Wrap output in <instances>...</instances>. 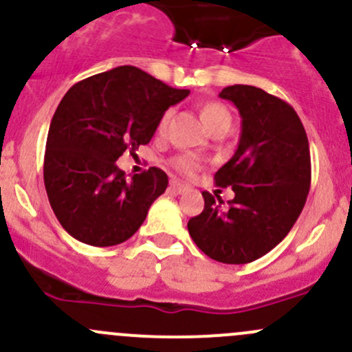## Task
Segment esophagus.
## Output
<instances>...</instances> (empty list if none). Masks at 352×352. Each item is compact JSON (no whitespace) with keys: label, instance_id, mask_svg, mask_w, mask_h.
<instances>
[{"label":"esophagus","instance_id":"esophagus-1","mask_svg":"<svg viewBox=\"0 0 352 352\" xmlns=\"http://www.w3.org/2000/svg\"><path fill=\"white\" fill-rule=\"evenodd\" d=\"M170 189H172L173 192H177V194H184V192H187V190H189V186L179 182V180H172V182H170Z\"/></svg>","mask_w":352,"mask_h":352}]
</instances>
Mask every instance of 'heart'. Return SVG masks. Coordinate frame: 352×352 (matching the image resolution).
I'll use <instances>...</instances> for the list:
<instances>
[{
    "label": "heart",
    "mask_w": 352,
    "mask_h": 352,
    "mask_svg": "<svg viewBox=\"0 0 352 352\" xmlns=\"http://www.w3.org/2000/svg\"><path fill=\"white\" fill-rule=\"evenodd\" d=\"M199 113H201L202 122H204V126L208 127L209 131L216 129L218 126H230V122H232V116H230L228 109H226L225 105L218 104V102H206L201 107V110H199ZM172 116L173 109H166L165 112L162 113V117H160L158 120V126H156L158 134L166 133L170 120H172ZM170 165H172V168L175 170V172L182 173V175H194V173L201 168V160H199V156L196 155H177L170 160Z\"/></svg>",
    "instance_id": "b5f03b06"
}]
</instances>
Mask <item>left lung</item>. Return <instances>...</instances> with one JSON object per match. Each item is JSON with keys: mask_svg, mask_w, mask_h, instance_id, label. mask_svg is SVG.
<instances>
[{"mask_svg": "<svg viewBox=\"0 0 352 352\" xmlns=\"http://www.w3.org/2000/svg\"><path fill=\"white\" fill-rule=\"evenodd\" d=\"M242 116V136L214 173L235 197L202 192L204 209L187 223L194 243L223 264H248L271 252L296 223L311 182L310 146L294 109L250 85L223 88Z\"/></svg>", "mask_w": 352, "mask_h": 352, "instance_id": "obj_1", "label": "left lung"}]
</instances>
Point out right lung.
Instances as JSON below:
<instances>
[{"instance_id":"right-lung-1","label":"right lung","mask_w":352,"mask_h":352,"mask_svg":"<svg viewBox=\"0 0 352 352\" xmlns=\"http://www.w3.org/2000/svg\"><path fill=\"white\" fill-rule=\"evenodd\" d=\"M187 95L134 66L94 74L66 91L49 127L44 184L73 239L112 247L140 230L168 177L151 166L126 179L116 162L150 143L162 113Z\"/></svg>"}]
</instances>
